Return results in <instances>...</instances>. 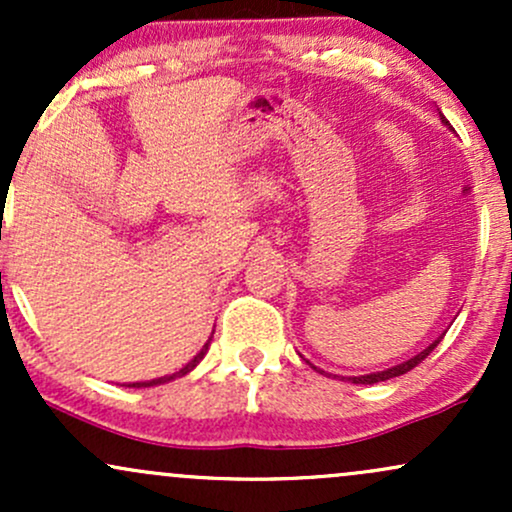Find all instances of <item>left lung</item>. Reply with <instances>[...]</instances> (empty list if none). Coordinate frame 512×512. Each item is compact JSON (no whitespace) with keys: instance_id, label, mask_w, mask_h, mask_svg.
Here are the masks:
<instances>
[{"instance_id":"1","label":"left lung","mask_w":512,"mask_h":512,"mask_svg":"<svg viewBox=\"0 0 512 512\" xmlns=\"http://www.w3.org/2000/svg\"><path fill=\"white\" fill-rule=\"evenodd\" d=\"M440 120L445 122V117L440 115ZM445 125H448V122H445ZM443 339V337H440ZM440 339H436V342H433L431 346H426L424 351H421V354H416L414 358H409V361H404V363H397V366H392V368H387V370H380V373H370V375H361V378H351L354 380L356 385H373V383H383V380H390V378H397V375H404V373H409L411 368H416L419 366L421 361H424V358L431 354L433 349H436V346L440 344Z\"/></svg>"}]
</instances>
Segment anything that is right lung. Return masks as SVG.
<instances>
[{
    "label": "right lung",
    "instance_id": "right-lung-1",
    "mask_svg": "<svg viewBox=\"0 0 512 512\" xmlns=\"http://www.w3.org/2000/svg\"><path fill=\"white\" fill-rule=\"evenodd\" d=\"M209 342H211V337H209ZM209 342L202 346V351H199V354L192 358L190 363H187V366H182L178 373H173V375H163V378H156V380H146V383H132V385H127V387H154V385H163V383H170V380H175V378H182V375H187L190 373L192 368L197 366L199 361H202L204 356H207V351H209Z\"/></svg>",
    "mask_w": 512,
    "mask_h": 512
}]
</instances>
